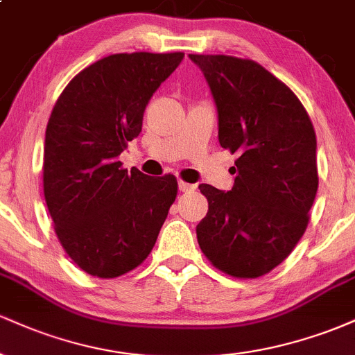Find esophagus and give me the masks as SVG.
<instances>
[{
	"instance_id": "obj_1",
	"label": "esophagus",
	"mask_w": 355,
	"mask_h": 355,
	"mask_svg": "<svg viewBox=\"0 0 355 355\" xmlns=\"http://www.w3.org/2000/svg\"><path fill=\"white\" fill-rule=\"evenodd\" d=\"M178 189H180V191H187V193H189V191L197 190V185H193V183H187V182L180 180V182H178Z\"/></svg>"
}]
</instances>
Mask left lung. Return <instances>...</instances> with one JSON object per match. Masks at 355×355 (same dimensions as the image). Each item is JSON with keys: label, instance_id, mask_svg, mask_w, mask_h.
<instances>
[{"label": "left lung", "instance_id": "left-lung-1", "mask_svg": "<svg viewBox=\"0 0 355 355\" xmlns=\"http://www.w3.org/2000/svg\"><path fill=\"white\" fill-rule=\"evenodd\" d=\"M189 56L217 105L220 145L239 155L232 190L198 187L209 200L198 245L218 270L257 279L282 263L307 229L319 187L313 125L294 92L262 64Z\"/></svg>", "mask_w": 355, "mask_h": 355}]
</instances>
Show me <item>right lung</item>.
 <instances>
[{
	"label": "right lung",
	"instance_id": "right-lung-1",
	"mask_svg": "<svg viewBox=\"0 0 355 355\" xmlns=\"http://www.w3.org/2000/svg\"><path fill=\"white\" fill-rule=\"evenodd\" d=\"M183 53H118L61 92L46 125L43 191L56 237L81 270L115 279L148 257L177 198L173 175L126 170L118 155L141 132L153 93Z\"/></svg>",
	"mask_w": 355,
	"mask_h": 355
}]
</instances>
